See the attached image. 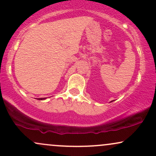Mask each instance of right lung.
Returning <instances> with one entry per match:
<instances>
[{
  "label": "right lung",
  "instance_id": "obj_1",
  "mask_svg": "<svg viewBox=\"0 0 156 156\" xmlns=\"http://www.w3.org/2000/svg\"><path fill=\"white\" fill-rule=\"evenodd\" d=\"M39 100H44V99H45V98H38Z\"/></svg>",
  "mask_w": 156,
  "mask_h": 156
}]
</instances>
